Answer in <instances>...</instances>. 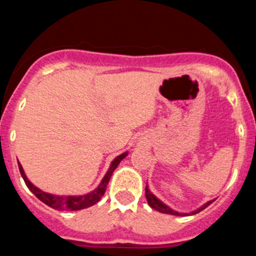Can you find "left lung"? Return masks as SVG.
<instances>
[{
    "label": "left lung",
    "instance_id": "left-lung-1",
    "mask_svg": "<svg viewBox=\"0 0 256 256\" xmlns=\"http://www.w3.org/2000/svg\"><path fill=\"white\" fill-rule=\"evenodd\" d=\"M144 191H146V198H148V205H150V206L152 208V209L158 210V212H164V214H170V216H194V214H198V212H200L201 210H204L205 208L209 206V205L212 204V201H214V200L208 201V202H205L204 205H201L200 208H198V209L194 210V212H177V210H173L170 206H168V205L165 204V202H162V201L160 200V198H156V196L154 195L152 192H151L150 190H148V183H146V190H144Z\"/></svg>",
    "mask_w": 256,
    "mask_h": 256
}]
</instances>
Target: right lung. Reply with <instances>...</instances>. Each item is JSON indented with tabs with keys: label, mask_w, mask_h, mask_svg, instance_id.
I'll list each match as a JSON object with an SVG mask.
<instances>
[{
	"label": "right lung",
	"mask_w": 256,
	"mask_h": 256,
	"mask_svg": "<svg viewBox=\"0 0 256 256\" xmlns=\"http://www.w3.org/2000/svg\"><path fill=\"white\" fill-rule=\"evenodd\" d=\"M128 155V151L120 154L119 156H116L114 160L112 162L110 166H108V172L104 176L102 180L100 182V184L94 190V191L88 192L86 195H54V194H48V192H44L42 190L38 188L37 186H34L30 180H28V177L26 176V172L22 169V164L18 162V165H19V170L20 174H22V180L26 182V187L30 190V192H33L38 198H40L42 202H44L46 205H48L50 208L55 210H82L86 209V208H90L92 205H94L96 202L100 201V198H102L104 194L106 191V186H108V180H110V177H112V172L116 169V166L119 165V162Z\"/></svg>",
	"instance_id": "1"
}]
</instances>
